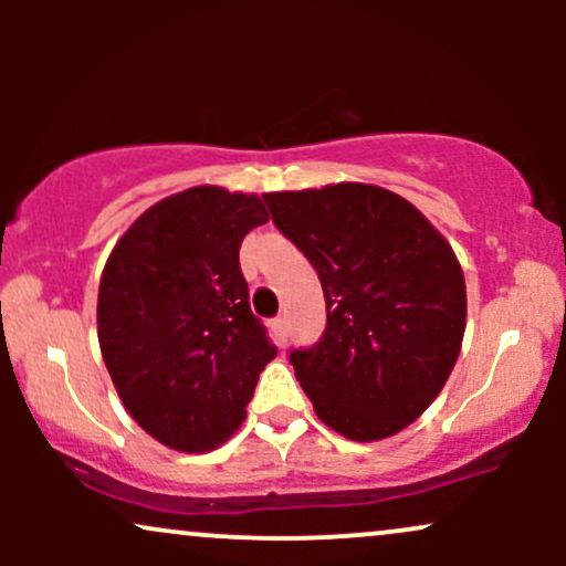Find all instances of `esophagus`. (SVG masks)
<instances>
[{
    "label": "esophagus",
    "mask_w": 566,
    "mask_h": 566,
    "mask_svg": "<svg viewBox=\"0 0 566 566\" xmlns=\"http://www.w3.org/2000/svg\"><path fill=\"white\" fill-rule=\"evenodd\" d=\"M269 329H271V337H274L276 346H284V343H287V319H284V316L271 319Z\"/></svg>",
    "instance_id": "34e87169"
}]
</instances>
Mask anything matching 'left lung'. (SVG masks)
Segmentation results:
<instances>
[{"mask_svg":"<svg viewBox=\"0 0 566 566\" xmlns=\"http://www.w3.org/2000/svg\"><path fill=\"white\" fill-rule=\"evenodd\" d=\"M319 274L327 327L290 350L322 423L350 441L394 437L437 399L465 333V279L418 207L367 184L263 193Z\"/></svg>","mask_w":566,"mask_h":566,"instance_id":"obj_1","label":"left lung"}]
</instances>
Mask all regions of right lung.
Returning <instances> with one entry per match:
<instances>
[{
	"instance_id": "obj_1",
	"label": "right lung",
	"mask_w": 566,
	"mask_h": 566,
	"mask_svg": "<svg viewBox=\"0 0 566 566\" xmlns=\"http://www.w3.org/2000/svg\"><path fill=\"white\" fill-rule=\"evenodd\" d=\"M265 220L255 193L193 186L148 207L103 269V361L135 423L170 450L231 439L276 356L239 269L242 239Z\"/></svg>"
}]
</instances>
